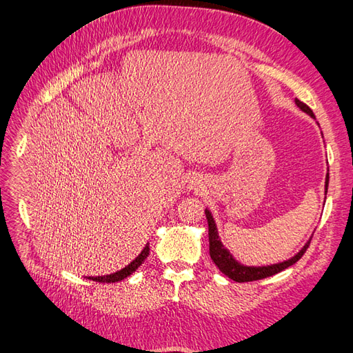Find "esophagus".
Instances as JSON below:
<instances>
[{
  "label": "esophagus",
  "mask_w": 353,
  "mask_h": 353,
  "mask_svg": "<svg viewBox=\"0 0 353 353\" xmlns=\"http://www.w3.org/2000/svg\"><path fill=\"white\" fill-rule=\"evenodd\" d=\"M200 186H201V182L199 181V179L197 177H192L191 181H190V188L191 190H197V188H200Z\"/></svg>",
  "instance_id": "1"
}]
</instances>
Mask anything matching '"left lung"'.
Instances as JSON below:
<instances>
[{
  "label": "left lung",
  "mask_w": 353,
  "mask_h": 353,
  "mask_svg": "<svg viewBox=\"0 0 353 353\" xmlns=\"http://www.w3.org/2000/svg\"><path fill=\"white\" fill-rule=\"evenodd\" d=\"M297 108L303 110L305 114H308L311 118L314 117V112L306 106L305 103H302L301 100H294ZM327 185H329V174H326V182H325V192H327ZM206 214V220H208V228H209V254H211V259L214 261V264L220 268V272L223 274H226L228 277H230L232 281L235 282H252V281H259L264 279V277L273 276L276 273L282 272V270L288 268L290 265L296 264V262L303 256V253L306 252V249L310 247V243H306L301 250H299L294 256L283 261V262H277V264H272V265H261V267H253V265H244L241 262L236 261L232 253L223 245L220 235H219V229H216V224L214 216L211 214L209 209H205Z\"/></svg>",
  "instance_id": "left-lung-1"
}]
</instances>
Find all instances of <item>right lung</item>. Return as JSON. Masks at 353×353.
Returning <instances> with one entry per match:
<instances>
[{
  "label": "right lung",
  "mask_w": 353,
  "mask_h": 353,
  "mask_svg": "<svg viewBox=\"0 0 353 353\" xmlns=\"http://www.w3.org/2000/svg\"><path fill=\"white\" fill-rule=\"evenodd\" d=\"M148 253H150V247H148V244H147V245L144 247V249H142V252L138 254V256L134 258L129 265L124 267L123 270H119V272L112 273V274H106V276H89L88 279L95 281V282H104V283H114V282L123 281V279H125L127 276H130V274L134 272V270H137V268L142 264V262H144V261L147 259Z\"/></svg>",
  "instance_id": "right-lung-1"
}]
</instances>
